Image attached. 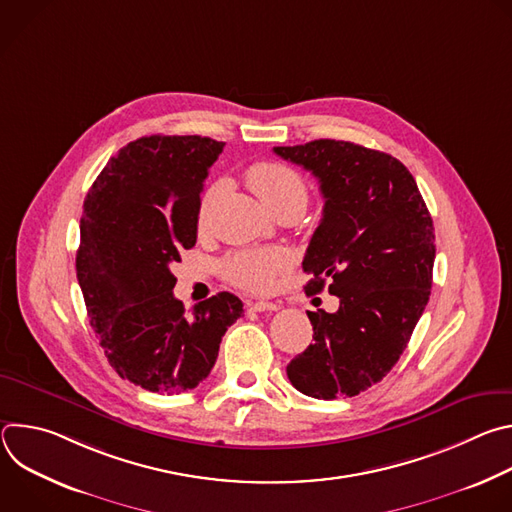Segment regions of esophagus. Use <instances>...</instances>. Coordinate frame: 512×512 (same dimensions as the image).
<instances>
[{
  "label": "esophagus",
  "instance_id": "esophagus-1",
  "mask_svg": "<svg viewBox=\"0 0 512 512\" xmlns=\"http://www.w3.org/2000/svg\"><path fill=\"white\" fill-rule=\"evenodd\" d=\"M249 312H277L279 306L273 302H247Z\"/></svg>",
  "mask_w": 512,
  "mask_h": 512
}]
</instances>
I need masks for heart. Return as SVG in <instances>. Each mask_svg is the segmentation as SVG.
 Wrapping results in <instances>:
<instances>
[{"label":"heart","instance_id":"b5f03b06","mask_svg":"<svg viewBox=\"0 0 512 512\" xmlns=\"http://www.w3.org/2000/svg\"><path fill=\"white\" fill-rule=\"evenodd\" d=\"M247 182L259 200L275 214L287 208L304 210L308 202V184L296 172L279 162H257L247 170ZM216 194V186H210L198 202L196 221L202 229L206 225V216ZM289 267V257L281 249H259V251H241L231 255L225 261V275L235 285L249 291H267L271 289L275 277Z\"/></svg>","mask_w":512,"mask_h":512}]
</instances>
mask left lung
<instances>
[{
  "instance_id": "left-lung-1",
  "label": "left lung",
  "mask_w": 512,
  "mask_h": 512,
  "mask_svg": "<svg viewBox=\"0 0 512 512\" xmlns=\"http://www.w3.org/2000/svg\"><path fill=\"white\" fill-rule=\"evenodd\" d=\"M273 152L310 170L324 196L304 257L306 294L340 298L334 314L308 312L314 344L287 364L300 393L354 397L403 354L429 294L435 259L431 214L409 170L393 156L336 139Z\"/></svg>"
}]
</instances>
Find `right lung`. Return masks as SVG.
<instances>
[{"mask_svg":"<svg viewBox=\"0 0 512 512\" xmlns=\"http://www.w3.org/2000/svg\"><path fill=\"white\" fill-rule=\"evenodd\" d=\"M225 143L200 135L139 137L107 162L81 218L77 279L91 326L121 379L182 393L214 367L243 302L221 291L184 312L172 263L192 249L208 168Z\"/></svg>","mask_w":512,"mask_h":512,"instance_id":"right-lung-1","label":"right lung"}]
</instances>
